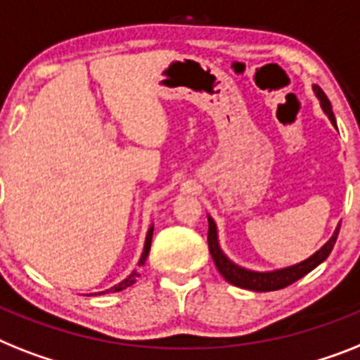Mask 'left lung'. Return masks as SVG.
Listing matches in <instances>:
<instances>
[{
  "mask_svg": "<svg viewBox=\"0 0 360 360\" xmlns=\"http://www.w3.org/2000/svg\"><path fill=\"white\" fill-rule=\"evenodd\" d=\"M314 94L320 99V105H322L323 112L328 114V117L331 120V123L337 127L335 123L333 110H331V103L326 97V94L322 91L320 86H313ZM210 222V228H207V246H210V254H212L213 261H215L217 270L221 272L222 278L228 281V283L240 287V289L255 290V292H270V290H280L292 285L294 281H298L300 278H304L305 274H309L311 270L316 269V266L322 263L323 259H328V255L333 250L335 243H337L338 231H340V224H338L335 236L326 243V245L320 248L316 254H313L309 259L302 261L298 265L287 266V269L274 270V272H252V270L240 269L236 263H231L226 255L222 254V250L219 248V240H217V226L213 219H207Z\"/></svg>",
  "mask_w": 360,
  "mask_h": 360,
  "instance_id": "1",
  "label": "left lung"
}]
</instances>
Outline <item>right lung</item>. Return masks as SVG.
<instances>
[{
    "instance_id": "obj_1",
    "label": "right lung",
    "mask_w": 360,
    "mask_h": 360,
    "mask_svg": "<svg viewBox=\"0 0 360 360\" xmlns=\"http://www.w3.org/2000/svg\"><path fill=\"white\" fill-rule=\"evenodd\" d=\"M153 230L154 228L150 226V230H148V233H147V239H145V248H143V254H141V259H139V266L141 265H145V261H147V255H148V250H150V240H153ZM138 272H136V270H134L132 274L129 276V278H127V280L124 281H121L120 285H115V287H112V289H108V290H103V292H99V294H106V292H117V290H123V289H127V287H130V285L134 283V281H136V278H138Z\"/></svg>"
}]
</instances>
